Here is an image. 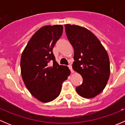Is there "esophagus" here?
I'll return each mask as SVG.
<instances>
[{"label": "esophagus", "instance_id": "1", "mask_svg": "<svg viewBox=\"0 0 125 125\" xmlns=\"http://www.w3.org/2000/svg\"><path fill=\"white\" fill-rule=\"evenodd\" d=\"M68 67H69V68H70V71H71V73H74V70H73V68H72V66L71 65H70L68 66Z\"/></svg>", "mask_w": 125, "mask_h": 125}]
</instances>
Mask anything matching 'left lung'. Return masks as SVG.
<instances>
[{
  "mask_svg": "<svg viewBox=\"0 0 125 125\" xmlns=\"http://www.w3.org/2000/svg\"><path fill=\"white\" fill-rule=\"evenodd\" d=\"M66 36L74 50L73 68L83 78L76 87L79 95L86 99L95 97L104 89L110 75L109 59L97 37L86 28L65 25Z\"/></svg>",
  "mask_w": 125,
  "mask_h": 125,
  "instance_id": "obj_1",
  "label": "left lung"
}]
</instances>
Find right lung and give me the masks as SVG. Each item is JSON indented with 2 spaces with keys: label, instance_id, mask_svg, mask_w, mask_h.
Listing matches in <instances>:
<instances>
[{
  "label": "right lung",
  "instance_id": "1",
  "mask_svg": "<svg viewBox=\"0 0 125 125\" xmlns=\"http://www.w3.org/2000/svg\"><path fill=\"white\" fill-rule=\"evenodd\" d=\"M63 32L61 25L42 26L32 36L22 54V77L30 93L44 103L60 94L62 85L70 75L68 67L55 61L52 49ZM50 61L53 62L52 66Z\"/></svg>",
  "mask_w": 125,
  "mask_h": 125
}]
</instances>
